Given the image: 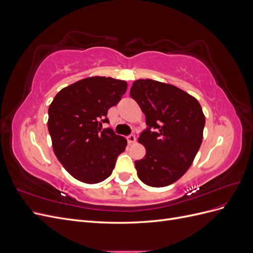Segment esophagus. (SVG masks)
<instances>
[{
	"label": "esophagus",
	"mask_w": 253,
	"mask_h": 253,
	"mask_svg": "<svg viewBox=\"0 0 253 253\" xmlns=\"http://www.w3.org/2000/svg\"><path fill=\"white\" fill-rule=\"evenodd\" d=\"M126 140H127L128 143H134V142H136V136H135L134 134L128 135V136L126 137Z\"/></svg>",
	"instance_id": "obj_1"
}]
</instances>
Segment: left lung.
<instances>
[{"label":"left lung","instance_id":"1","mask_svg":"<svg viewBox=\"0 0 253 253\" xmlns=\"http://www.w3.org/2000/svg\"><path fill=\"white\" fill-rule=\"evenodd\" d=\"M129 95L145 115L138 141L145 156L136 160L139 179L150 187L178 180L192 165L203 141L205 115L194 97L171 84L136 80Z\"/></svg>","mask_w":253,"mask_h":253}]
</instances>
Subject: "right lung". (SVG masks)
<instances>
[{"label": "right lung", "mask_w": 253, "mask_h": 253, "mask_svg": "<svg viewBox=\"0 0 253 253\" xmlns=\"http://www.w3.org/2000/svg\"><path fill=\"white\" fill-rule=\"evenodd\" d=\"M124 80L86 78L61 89L48 109L53 152L64 169L82 182L98 183L112 174L126 140L109 124L108 111L126 94Z\"/></svg>", "instance_id": "obj_1"}]
</instances>
